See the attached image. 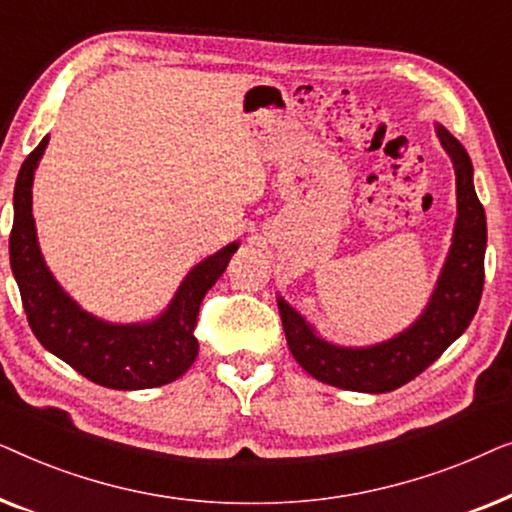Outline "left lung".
<instances>
[{"instance_id": "8db88e82", "label": "left lung", "mask_w": 512, "mask_h": 512, "mask_svg": "<svg viewBox=\"0 0 512 512\" xmlns=\"http://www.w3.org/2000/svg\"><path fill=\"white\" fill-rule=\"evenodd\" d=\"M436 135L457 177V221L452 244L422 314L394 338L366 347H345L321 338L310 321L277 296L286 342L314 380L361 394H387L431 366L478 312L485 284L487 219L473 186V163L450 130L436 123Z\"/></svg>"}]
</instances>
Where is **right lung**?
<instances>
[{
    "label": "right lung",
    "instance_id": "right-lung-1",
    "mask_svg": "<svg viewBox=\"0 0 512 512\" xmlns=\"http://www.w3.org/2000/svg\"><path fill=\"white\" fill-rule=\"evenodd\" d=\"M46 146L48 135L25 158L18 172L9 240L11 270L32 333L48 352L100 387L132 391L174 382L198 356L193 331L200 303L226 272L240 242H230L193 265L158 317L135 324L95 317L62 289L41 254L32 216V184Z\"/></svg>",
    "mask_w": 512,
    "mask_h": 512
}]
</instances>
